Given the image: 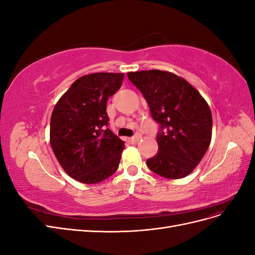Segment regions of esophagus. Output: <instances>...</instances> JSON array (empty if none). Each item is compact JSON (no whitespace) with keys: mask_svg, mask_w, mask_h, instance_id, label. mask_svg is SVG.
<instances>
[{"mask_svg":"<svg viewBox=\"0 0 255 255\" xmlns=\"http://www.w3.org/2000/svg\"><path fill=\"white\" fill-rule=\"evenodd\" d=\"M141 138V136L140 135H135L134 137H132V138H129V142L130 143H137L138 141H139V139Z\"/></svg>","mask_w":255,"mask_h":255,"instance_id":"esophagus-1","label":"esophagus"}]
</instances>
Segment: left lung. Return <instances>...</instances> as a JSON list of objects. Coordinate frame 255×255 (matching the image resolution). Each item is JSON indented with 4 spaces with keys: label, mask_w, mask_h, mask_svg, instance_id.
I'll return each mask as SVG.
<instances>
[{
    "label": "left lung",
    "mask_w": 255,
    "mask_h": 255,
    "mask_svg": "<svg viewBox=\"0 0 255 255\" xmlns=\"http://www.w3.org/2000/svg\"><path fill=\"white\" fill-rule=\"evenodd\" d=\"M128 78L141 91L153 119L160 125L158 152L146 165L167 179L188 175L212 140L210 106L192 85L172 72L154 69L128 72Z\"/></svg>",
    "instance_id": "8db88e82"
}]
</instances>
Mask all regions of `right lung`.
<instances>
[{
	"instance_id": "add662e5",
	"label": "right lung",
	"mask_w": 255,
	"mask_h": 255,
	"mask_svg": "<svg viewBox=\"0 0 255 255\" xmlns=\"http://www.w3.org/2000/svg\"><path fill=\"white\" fill-rule=\"evenodd\" d=\"M123 78V73L107 72L83 75L54 106L52 150L65 172L81 183L102 182L119 166L125 142L106 128V104Z\"/></svg>"
}]
</instances>
